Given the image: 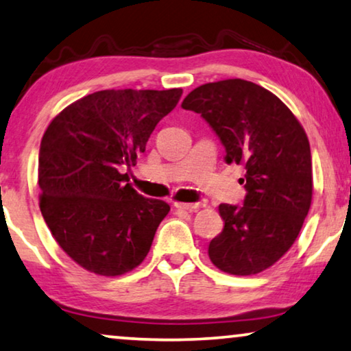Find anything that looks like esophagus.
<instances>
[{
    "label": "esophagus",
    "mask_w": 351,
    "mask_h": 351,
    "mask_svg": "<svg viewBox=\"0 0 351 351\" xmlns=\"http://www.w3.org/2000/svg\"><path fill=\"white\" fill-rule=\"evenodd\" d=\"M200 204H180V202H176L175 204V208L178 210H186V211H195L200 208Z\"/></svg>",
    "instance_id": "esophagus-1"
}]
</instances>
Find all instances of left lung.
<instances>
[{
  "instance_id": "obj_1",
  "label": "left lung",
  "mask_w": 351,
  "mask_h": 351,
  "mask_svg": "<svg viewBox=\"0 0 351 351\" xmlns=\"http://www.w3.org/2000/svg\"><path fill=\"white\" fill-rule=\"evenodd\" d=\"M181 106L208 122L227 164L246 170L243 206L219 205L224 229L210 241L211 263L230 275L263 272L293 246L310 210L308 138L278 97L243 79L204 84Z\"/></svg>"
}]
</instances>
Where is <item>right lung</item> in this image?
<instances>
[{"label":"right lung","mask_w":351,"mask_h":351,"mask_svg":"<svg viewBox=\"0 0 351 351\" xmlns=\"http://www.w3.org/2000/svg\"><path fill=\"white\" fill-rule=\"evenodd\" d=\"M170 90H100L53 117L39 147V208L60 248L88 272L117 276L149 253L170 206L122 173L180 101Z\"/></svg>","instance_id":"obj_1"}]
</instances>
